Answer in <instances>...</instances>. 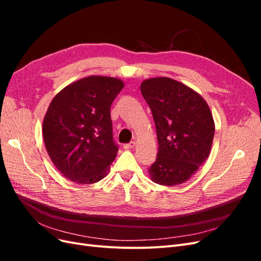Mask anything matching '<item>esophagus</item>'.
I'll return each mask as SVG.
<instances>
[{
  "mask_svg": "<svg viewBox=\"0 0 261 261\" xmlns=\"http://www.w3.org/2000/svg\"><path fill=\"white\" fill-rule=\"evenodd\" d=\"M135 146H136L135 141H130L129 144H126V145H124L123 147H124V149H132V148H134Z\"/></svg>",
  "mask_w": 261,
  "mask_h": 261,
  "instance_id": "34e87169",
  "label": "esophagus"
}]
</instances>
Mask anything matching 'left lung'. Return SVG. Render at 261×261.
I'll return each mask as SVG.
<instances>
[{"label":"left lung","mask_w":261,"mask_h":261,"mask_svg":"<svg viewBox=\"0 0 261 261\" xmlns=\"http://www.w3.org/2000/svg\"><path fill=\"white\" fill-rule=\"evenodd\" d=\"M140 91L152 112L159 144L149 176L163 186L183 184L211 152V110L198 92L169 77L149 78L141 83Z\"/></svg>","instance_id":"left-lung-1"}]
</instances>
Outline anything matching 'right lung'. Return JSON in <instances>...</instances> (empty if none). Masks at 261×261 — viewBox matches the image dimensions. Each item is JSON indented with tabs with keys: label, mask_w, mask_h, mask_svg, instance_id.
<instances>
[{
	"label": "right lung",
	"mask_w": 261,
	"mask_h": 261,
	"mask_svg": "<svg viewBox=\"0 0 261 261\" xmlns=\"http://www.w3.org/2000/svg\"><path fill=\"white\" fill-rule=\"evenodd\" d=\"M120 78L88 76L55 94L43 118L46 151L58 171L78 184L107 176L117 153L110 109L123 89Z\"/></svg>",
	"instance_id": "1"
}]
</instances>
